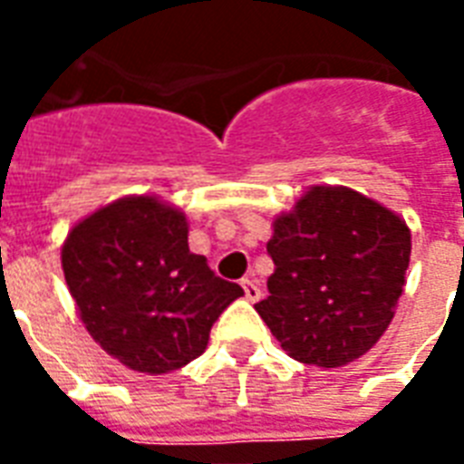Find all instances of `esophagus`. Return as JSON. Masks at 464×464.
I'll use <instances>...</instances> for the list:
<instances>
[{"label":"esophagus","mask_w":464,"mask_h":464,"mask_svg":"<svg viewBox=\"0 0 464 464\" xmlns=\"http://www.w3.org/2000/svg\"><path fill=\"white\" fill-rule=\"evenodd\" d=\"M240 286H243V296L247 298V301H260V296H262V291H260V286H257V284L253 282V279H243V282H240Z\"/></svg>","instance_id":"1"}]
</instances>
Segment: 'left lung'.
I'll return each mask as SVG.
<instances>
[{
    "mask_svg": "<svg viewBox=\"0 0 464 464\" xmlns=\"http://www.w3.org/2000/svg\"><path fill=\"white\" fill-rule=\"evenodd\" d=\"M275 275L255 310L291 359L337 368L388 330L410 267L411 233L395 211L349 188H310L275 221Z\"/></svg>",
    "mask_w": 464,
    "mask_h": 464,
    "instance_id": "8db88e82",
    "label": "left lung"
}]
</instances>
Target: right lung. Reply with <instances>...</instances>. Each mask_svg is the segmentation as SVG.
<instances>
[{
	"instance_id": "right-lung-1",
	"label": "right lung",
	"mask_w": 464,
	"mask_h": 464,
	"mask_svg": "<svg viewBox=\"0 0 464 464\" xmlns=\"http://www.w3.org/2000/svg\"><path fill=\"white\" fill-rule=\"evenodd\" d=\"M62 269L86 330L132 371H178L243 289L189 253L188 218L156 197H122L69 231Z\"/></svg>"
}]
</instances>
